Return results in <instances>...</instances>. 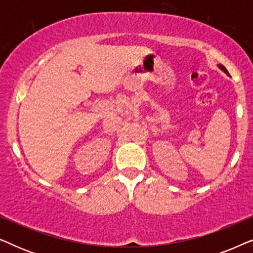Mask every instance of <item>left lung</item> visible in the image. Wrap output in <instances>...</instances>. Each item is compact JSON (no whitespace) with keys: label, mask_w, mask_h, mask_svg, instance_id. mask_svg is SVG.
I'll return each mask as SVG.
<instances>
[{"label":"left lung","mask_w":253,"mask_h":253,"mask_svg":"<svg viewBox=\"0 0 253 253\" xmlns=\"http://www.w3.org/2000/svg\"><path fill=\"white\" fill-rule=\"evenodd\" d=\"M217 67H219V69H221V70H222V71L224 72V74H226V75H228V76H229V72H228V71H227V69H226V68H224L222 64H217Z\"/></svg>","instance_id":"8db88e82"}]
</instances>
